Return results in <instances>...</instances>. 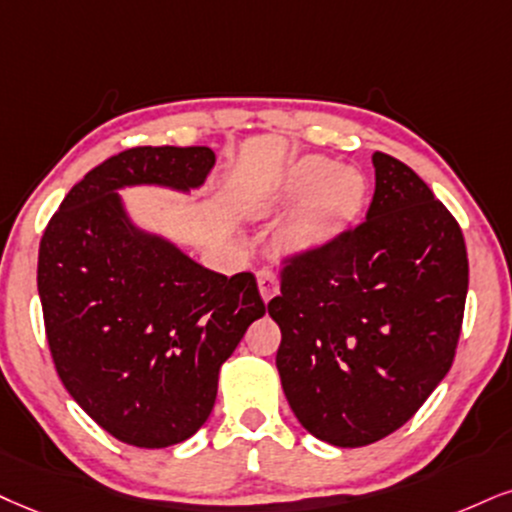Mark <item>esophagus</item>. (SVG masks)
Instances as JSON below:
<instances>
[{
    "instance_id": "1",
    "label": "esophagus",
    "mask_w": 512,
    "mask_h": 512,
    "mask_svg": "<svg viewBox=\"0 0 512 512\" xmlns=\"http://www.w3.org/2000/svg\"><path fill=\"white\" fill-rule=\"evenodd\" d=\"M256 280H258V292H261L263 301H266V304H268V301L277 294V289H280L277 275L270 268H263V270H258V273H256Z\"/></svg>"
}]
</instances>
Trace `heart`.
<instances>
[{"mask_svg":"<svg viewBox=\"0 0 512 512\" xmlns=\"http://www.w3.org/2000/svg\"><path fill=\"white\" fill-rule=\"evenodd\" d=\"M273 201L294 206L280 230L289 254H315L337 244L361 223L368 206V180L353 168H337L325 156H304L285 170Z\"/></svg>","mask_w":512,"mask_h":512,"instance_id":"1","label":"heart"}]
</instances>
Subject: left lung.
<instances>
[{"label":"left lung","mask_w":512,"mask_h":512,"mask_svg":"<svg viewBox=\"0 0 512 512\" xmlns=\"http://www.w3.org/2000/svg\"><path fill=\"white\" fill-rule=\"evenodd\" d=\"M375 194L358 227L282 268L268 304L277 372L313 437L356 449L396 432L449 372L468 296L460 225L432 189L375 151Z\"/></svg>","instance_id":"left-lung-1"}]
</instances>
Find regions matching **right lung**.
<instances>
[{
    "instance_id": "obj_1",
    "label": "right lung",
    "mask_w": 512,
    "mask_h": 512,
    "mask_svg": "<svg viewBox=\"0 0 512 512\" xmlns=\"http://www.w3.org/2000/svg\"><path fill=\"white\" fill-rule=\"evenodd\" d=\"M208 147H135L75 185L37 258L44 330L63 387L102 430L140 449L192 437L218 372L266 313L256 277L213 273L132 225L118 189L204 185Z\"/></svg>"
}]
</instances>
